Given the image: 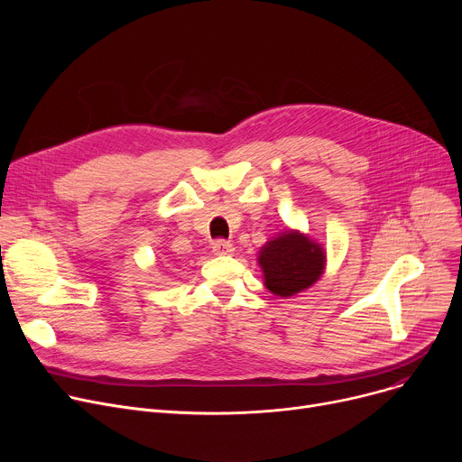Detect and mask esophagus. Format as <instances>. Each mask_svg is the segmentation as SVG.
I'll use <instances>...</instances> for the list:
<instances>
[{"instance_id": "obj_1", "label": "esophagus", "mask_w": 462, "mask_h": 462, "mask_svg": "<svg viewBox=\"0 0 462 462\" xmlns=\"http://www.w3.org/2000/svg\"><path fill=\"white\" fill-rule=\"evenodd\" d=\"M211 249H213V254H217V256H226V254L234 253V245L230 244V241H226V239L213 241Z\"/></svg>"}]
</instances>
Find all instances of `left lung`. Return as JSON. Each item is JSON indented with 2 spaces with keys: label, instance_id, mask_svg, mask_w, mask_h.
I'll return each mask as SVG.
<instances>
[{
  "label": "left lung",
  "instance_id": "8db88e82",
  "mask_svg": "<svg viewBox=\"0 0 462 462\" xmlns=\"http://www.w3.org/2000/svg\"><path fill=\"white\" fill-rule=\"evenodd\" d=\"M265 286L281 298L294 296L317 282L324 272V251L298 232H286L265 244L258 258Z\"/></svg>",
  "mask_w": 462,
  "mask_h": 462
}]
</instances>
